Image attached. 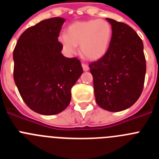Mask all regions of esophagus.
<instances>
[{
	"label": "esophagus",
	"mask_w": 159,
	"mask_h": 159,
	"mask_svg": "<svg viewBox=\"0 0 159 159\" xmlns=\"http://www.w3.org/2000/svg\"><path fill=\"white\" fill-rule=\"evenodd\" d=\"M82 67H83V69H84V71H87L89 70V67H88V64H84V63H82Z\"/></svg>",
	"instance_id": "34e87169"
}]
</instances>
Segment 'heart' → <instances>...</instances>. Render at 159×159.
Returning a JSON list of instances; mask_svg holds the SVG:
<instances>
[{"mask_svg": "<svg viewBox=\"0 0 159 159\" xmlns=\"http://www.w3.org/2000/svg\"><path fill=\"white\" fill-rule=\"evenodd\" d=\"M112 35V29L105 20H88L71 24L67 35L62 33L59 41L68 54L76 51L80 44L81 53L89 60H98L107 52Z\"/></svg>", "mask_w": 159, "mask_h": 159, "instance_id": "1", "label": "heart"}]
</instances>
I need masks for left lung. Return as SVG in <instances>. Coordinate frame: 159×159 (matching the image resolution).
Masks as SVG:
<instances>
[{
    "label": "left lung",
    "instance_id": "obj_1",
    "mask_svg": "<svg viewBox=\"0 0 159 159\" xmlns=\"http://www.w3.org/2000/svg\"><path fill=\"white\" fill-rule=\"evenodd\" d=\"M112 36L107 51L89 64L97 104L109 111L130 107L143 92L146 75L143 43L127 24L107 18Z\"/></svg>",
    "mask_w": 159,
    "mask_h": 159
}]
</instances>
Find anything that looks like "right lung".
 <instances>
[{
	"instance_id": "add662e5",
	"label": "right lung",
	"mask_w": 159,
	"mask_h": 159,
	"mask_svg": "<svg viewBox=\"0 0 159 159\" xmlns=\"http://www.w3.org/2000/svg\"><path fill=\"white\" fill-rule=\"evenodd\" d=\"M65 20H43L20 35L13 50V79L24 102L33 111L52 116L65 110L71 89L83 73L76 57L61 53L58 41Z\"/></svg>"
}]
</instances>
